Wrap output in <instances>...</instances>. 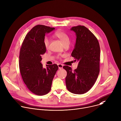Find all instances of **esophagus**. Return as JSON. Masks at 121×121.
<instances>
[{
    "instance_id": "1",
    "label": "esophagus",
    "mask_w": 121,
    "mask_h": 121,
    "mask_svg": "<svg viewBox=\"0 0 121 121\" xmlns=\"http://www.w3.org/2000/svg\"><path fill=\"white\" fill-rule=\"evenodd\" d=\"M58 67H59V69H63V65L62 64H59L58 65Z\"/></svg>"
}]
</instances>
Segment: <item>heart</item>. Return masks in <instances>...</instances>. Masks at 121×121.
<instances>
[{
  "instance_id": "obj_1",
  "label": "heart",
  "mask_w": 121,
  "mask_h": 121,
  "mask_svg": "<svg viewBox=\"0 0 121 121\" xmlns=\"http://www.w3.org/2000/svg\"><path fill=\"white\" fill-rule=\"evenodd\" d=\"M54 36L59 39L62 42V44L65 45L69 44V38L68 35L62 31H57L54 33ZM43 43L44 47L46 49H48L50 47V39L47 37H45L43 40ZM61 55L58 56V58H60Z\"/></svg>"
}]
</instances>
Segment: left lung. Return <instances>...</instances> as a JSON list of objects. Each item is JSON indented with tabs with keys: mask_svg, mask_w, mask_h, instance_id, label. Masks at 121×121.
Listing matches in <instances>:
<instances>
[{
	"mask_svg": "<svg viewBox=\"0 0 121 121\" xmlns=\"http://www.w3.org/2000/svg\"><path fill=\"white\" fill-rule=\"evenodd\" d=\"M77 38L71 56L78 60L76 69L64 66L67 72L65 81L68 90L75 94L88 91L95 84L100 71V48L96 37L86 27L78 26L71 28Z\"/></svg>",
	"mask_w": 121,
	"mask_h": 121,
	"instance_id": "8db88e82",
	"label": "left lung"
}]
</instances>
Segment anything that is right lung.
<instances>
[{
	"mask_svg": "<svg viewBox=\"0 0 121 121\" xmlns=\"http://www.w3.org/2000/svg\"><path fill=\"white\" fill-rule=\"evenodd\" d=\"M54 29L42 25L34 26L26 36L20 48L19 64L22 79L28 89L38 95H45L50 91L59 69L56 64L43 68L40 62L41 56L46 52L43 43L45 34Z\"/></svg>",
	"mask_w": 121,
	"mask_h": 121,
	"instance_id": "obj_1",
	"label": "right lung"
}]
</instances>
